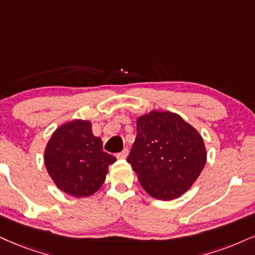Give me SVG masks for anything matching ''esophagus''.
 Segmentation results:
<instances>
[{"instance_id": "obj_1", "label": "esophagus", "mask_w": 255, "mask_h": 255, "mask_svg": "<svg viewBox=\"0 0 255 255\" xmlns=\"http://www.w3.org/2000/svg\"><path fill=\"white\" fill-rule=\"evenodd\" d=\"M128 147H125V149L123 150L122 152H119V153H118L117 157H118V158H122V159H123V158H127V157H128Z\"/></svg>"}]
</instances>
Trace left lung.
<instances>
[{"mask_svg":"<svg viewBox=\"0 0 255 255\" xmlns=\"http://www.w3.org/2000/svg\"><path fill=\"white\" fill-rule=\"evenodd\" d=\"M207 161L201 134L177 113L153 111L137 119V137L128 162L153 199L180 197L197 180Z\"/></svg>","mask_w":255,"mask_h":255,"instance_id":"obj_1","label":"left lung"}]
</instances>
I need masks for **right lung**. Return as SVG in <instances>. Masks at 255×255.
Instances as JSON below:
<instances>
[{"mask_svg": "<svg viewBox=\"0 0 255 255\" xmlns=\"http://www.w3.org/2000/svg\"><path fill=\"white\" fill-rule=\"evenodd\" d=\"M45 165L59 189L75 197H86L102 187L109 165L117 161L103 150L89 121L65 123L53 132L45 149Z\"/></svg>", "mask_w": 255, "mask_h": 255, "instance_id": "right-lung-1", "label": "right lung"}]
</instances>
